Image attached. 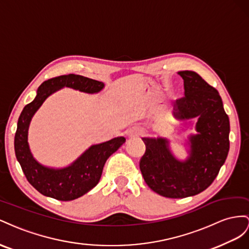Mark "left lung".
I'll use <instances>...</instances> for the list:
<instances>
[{"label":"left lung","instance_id":"obj_1","mask_svg":"<svg viewBox=\"0 0 249 249\" xmlns=\"http://www.w3.org/2000/svg\"><path fill=\"white\" fill-rule=\"evenodd\" d=\"M184 97L177 99L174 117H198L197 134L190 137V158L177 160L166 139L143 138L146 151L140 169L148 187L168 198L194 196L208 189L217 177L230 150V119L218 90L193 71L178 72Z\"/></svg>","mask_w":249,"mask_h":249}]
</instances>
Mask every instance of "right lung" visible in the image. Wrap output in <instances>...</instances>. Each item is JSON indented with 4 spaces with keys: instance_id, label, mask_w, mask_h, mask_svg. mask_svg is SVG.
I'll use <instances>...</instances> for the list:
<instances>
[{
    "instance_id": "right-lung-1",
    "label": "right lung",
    "mask_w": 249,
    "mask_h": 249,
    "mask_svg": "<svg viewBox=\"0 0 249 249\" xmlns=\"http://www.w3.org/2000/svg\"><path fill=\"white\" fill-rule=\"evenodd\" d=\"M67 87L84 93H98L104 83L80 75L69 74L51 78L42 82L34 100L27 104L18 121L14 137V151L27 180L42 195L61 201L74 200L97 186L105 161L125 143V138H115L89 148L73 165L65 169H50L33 159L28 146V128L30 121L46 99L59 89Z\"/></svg>"
}]
</instances>
